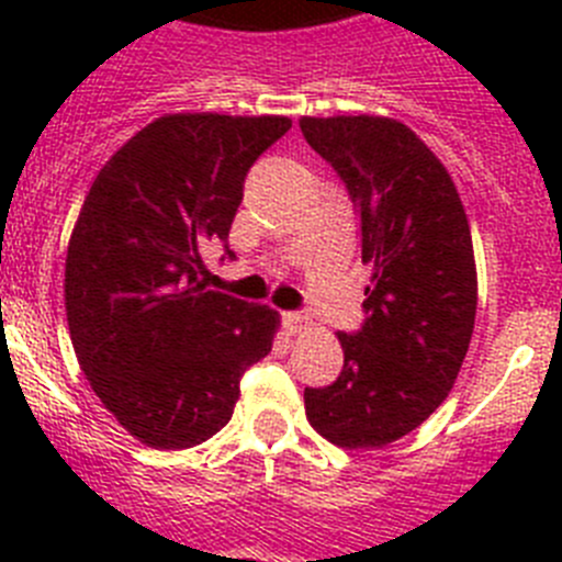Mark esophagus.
<instances>
[{
  "instance_id": "esophagus-1",
  "label": "esophagus",
  "mask_w": 562,
  "mask_h": 562,
  "mask_svg": "<svg viewBox=\"0 0 562 562\" xmlns=\"http://www.w3.org/2000/svg\"><path fill=\"white\" fill-rule=\"evenodd\" d=\"M281 324H284V329L290 331V335H297V331H304L306 326H310V317L301 315V312H284V315H281Z\"/></svg>"
}]
</instances>
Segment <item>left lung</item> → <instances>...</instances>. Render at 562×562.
Segmentation results:
<instances>
[{"mask_svg": "<svg viewBox=\"0 0 562 562\" xmlns=\"http://www.w3.org/2000/svg\"><path fill=\"white\" fill-rule=\"evenodd\" d=\"M360 216L366 321L337 335L342 371L306 389V419L337 448H385L453 389L479 304L464 205L448 168L405 123L374 114L301 117Z\"/></svg>", "mask_w": 562, "mask_h": 562, "instance_id": "obj_1", "label": "left lung"}]
</instances>
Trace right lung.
Wrapping results in <instances>:
<instances>
[{"instance_id": "1", "label": "right lung", "mask_w": 562, "mask_h": 562, "mask_svg": "<svg viewBox=\"0 0 562 562\" xmlns=\"http://www.w3.org/2000/svg\"><path fill=\"white\" fill-rule=\"evenodd\" d=\"M290 117L166 114L98 171L67 247L72 349L103 408L154 450L220 434L238 380L272 349L278 312L205 290L252 162Z\"/></svg>"}]
</instances>
